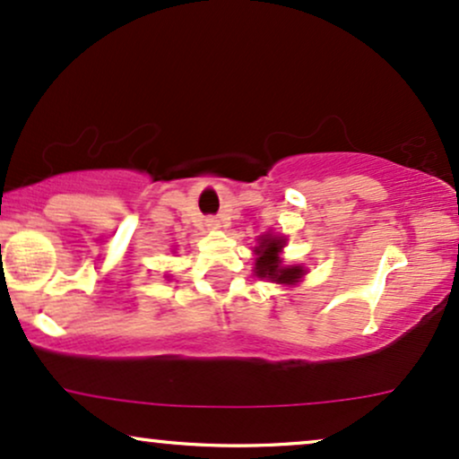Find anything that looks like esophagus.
Masks as SVG:
<instances>
[{
  "label": "esophagus",
  "mask_w": 459,
  "mask_h": 459,
  "mask_svg": "<svg viewBox=\"0 0 459 459\" xmlns=\"http://www.w3.org/2000/svg\"><path fill=\"white\" fill-rule=\"evenodd\" d=\"M206 225H208V228H211V230H219V228H221V221L211 217V219H206Z\"/></svg>",
  "instance_id": "1"
}]
</instances>
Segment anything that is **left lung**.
I'll return each mask as SVG.
<instances>
[{
	"label": "left lung",
	"mask_w": 459,
	"mask_h": 459,
	"mask_svg": "<svg viewBox=\"0 0 459 459\" xmlns=\"http://www.w3.org/2000/svg\"><path fill=\"white\" fill-rule=\"evenodd\" d=\"M282 247H285L282 236L264 234L259 238V247H255V274L259 279L281 282V285H296L307 274V270L302 265H282Z\"/></svg>",
	"instance_id": "left-lung-1"
}]
</instances>
